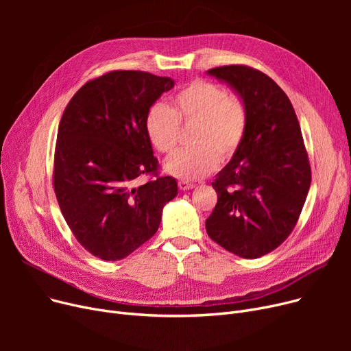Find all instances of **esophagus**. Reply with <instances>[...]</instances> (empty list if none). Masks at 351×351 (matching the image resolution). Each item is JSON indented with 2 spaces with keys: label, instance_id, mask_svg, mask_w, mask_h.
Here are the masks:
<instances>
[{
  "label": "esophagus",
  "instance_id": "obj_1",
  "mask_svg": "<svg viewBox=\"0 0 351 351\" xmlns=\"http://www.w3.org/2000/svg\"><path fill=\"white\" fill-rule=\"evenodd\" d=\"M178 186H179L180 191H189V189H193V188H195L193 183H191V182H188V180H179V182H178Z\"/></svg>",
  "mask_w": 351,
  "mask_h": 351
}]
</instances>
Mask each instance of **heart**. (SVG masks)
<instances>
[{"label":"heart","mask_w":351,"mask_h":351,"mask_svg":"<svg viewBox=\"0 0 351 351\" xmlns=\"http://www.w3.org/2000/svg\"><path fill=\"white\" fill-rule=\"evenodd\" d=\"M180 125H193V145L166 159L165 171L182 180H197L215 171L219 162L236 156L247 134L249 108L226 86L195 80L171 97V108L155 104L145 118L146 135L162 154L176 147Z\"/></svg>","instance_id":"obj_1"}]
</instances>
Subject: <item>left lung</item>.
I'll list each match as a JSON object with an SVG mask.
<instances>
[{"label":"left lung","mask_w":351,"mask_h":351,"mask_svg":"<svg viewBox=\"0 0 351 351\" xmlns=\"http://www.w3.org/2000/svg\"><path fill=\"white\" fill-rule=\"evenodd\" d=\"M249 108V128L236 156L216 175L217 204L206 232L228 252L257 259L279 247L296 226L311 169L300 125L283 89L247 65L208 71Z\"/></svg>","instance_id":"obj_1"}]
</instances>
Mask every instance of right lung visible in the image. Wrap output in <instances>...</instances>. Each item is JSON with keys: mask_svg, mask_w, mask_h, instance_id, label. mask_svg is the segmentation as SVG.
I'll use <instances>...</instances> for the list:
<instances>
[{"mask_svg": "<svg viewBox=\"0 0 351 351\" xmlns=\"http://www.w3.org/2000/svg\"><path fill=\"white\" fill-rule=\"evenodd\" d=\"M171 78L110 71L88 81L68 102L53 154V191L71 232L102 261H119L156 233L163 206L178 195L146 135L147 110ZM151 176L141 187L133 180Z\"/></svg>", "mask_w": 351, "mask_h": 351, "instance_id": "add662e5", "label": "right lung"}]
</instances>
